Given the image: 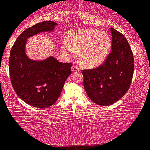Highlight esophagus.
<instances>
[{
	"label": "esophagus",
	"instance_id": "34e87169",
	"mask_svg": "<svg viewBox=\"0 0 150 150\" xmlns=\"http://www.w3.org/2000/svg\"><path fill=\"white\" fill-rule=\"evenodd\" d=\"M71 71H72L73 73H75V72H77V71H79V68L77 66H76V65H73V66H72V67H71Z\"/></svg>",
	"mask_w": 150,
	"mask_h": 150
}]
</instances>
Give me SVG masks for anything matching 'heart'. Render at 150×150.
Masks as SVG:
<instances>
[{"label": "heart", "instance_id": "b5f03b06", "mask_svg": "<svg viewBox=\"0 0 150 150\" xmlns=\"http://www.w3.org/2000/svg\"><path fill=\"white\" fill-rule=\"evenodd\" d=\"M111 49V40L106 33L96 30H75L69 35L62 50L69 55L78 52L79 63L86 68H94L103 63Z\"/></svg>", "mask_w": 150, "mask_h": 150}]
</instances>
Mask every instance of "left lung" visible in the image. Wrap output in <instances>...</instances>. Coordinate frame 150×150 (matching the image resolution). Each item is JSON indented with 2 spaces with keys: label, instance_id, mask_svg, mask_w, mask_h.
<instances>
[{
  "label": "left lung",
  "instance_id": "left-lung-1",
  "mask_svg": "<svg viewBox=\"0 0 150 150\" xmlns=\"http://www.w3.org/2000/svg\"><path fill=\"white\" fill-rule=\"evenodd\" d=\"M111 52L98 67L83 70V86L88 97L95 103L108 106L126 93L134 70V55L126 38L110 28Z\"/></svg>",
  "mask_w": 150,
  "mask_h": 150
}]
</instances>
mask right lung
Wrapping results in <instances>:
<instances>
[{"label":"right lung","instance_id":"right-lung-1","mask_svg":"<svg viewBox=\"0 0 150 150\" xmlns=\"http://www.w3.org/2000/svg\"><path fill=\"white\" fill-rule=\"evenodd\" d=\"M57 25L49 21L27 28L16 39L11 51L8 65L12 85L23 101L35 108L53 105L71 73V63L59 62L53 56L33 60L26 54L28 38L41 33L53 32Z\"/></svg>","mask_w":150,"mask_h":150}]
</instances>
